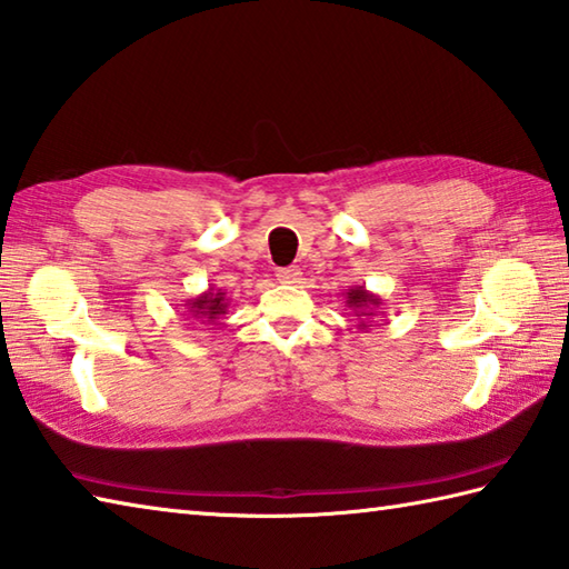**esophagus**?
I'll list each match as a JSON object with an SVG mask.
<instances>
[{"instance_id": "34e87169", "label": "esophagus", "mask_w": 569, "mask_h": 569, "mask_svg": "<svg viewBox=\"0 0 569 569\" xmlns=\"http://www.w3.org/2000/svg\"><path fill=\"white\" fill-rule=\"evenodd\" d=\"M276 278H278V281H281V283H298L300 269H298V266H283V269L276 271Z\"/></svg>"}]
</instances>
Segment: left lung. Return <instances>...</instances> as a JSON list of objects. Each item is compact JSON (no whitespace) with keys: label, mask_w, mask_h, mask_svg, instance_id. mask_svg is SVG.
<instances>
[{"label":"left lung","mask_w":569,"mask_h":569,"mask_svg":"<svg viewBox=\"0 0 569 569\" xmlns=\"http://www.w3.org/2000/svg\"><path fill=\"white\" fill-rule=\"evenodd\" d=\"M345 303H348L350 310H355V316L365 318L360 320V330H367V318H375L377 313H382V298L367 291L365 286H350L348 293H345ZM372 322V320H370Z\"/></svg>","instance_id":"left-lung-1"}]
</instances>
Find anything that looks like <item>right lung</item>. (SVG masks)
<instances>
[{"instance_id": "right-lung-1", "label": "right lung", "mask_w": 569, "mask_h": 569, "mask_svg": "<svg viewBox=\"0 0 569 569\" xmlns=\"http://www.w3.org/2000/svg\"><path fill=\"white\" fill-rule=\"evenodd\" d=\"M184 308H187V313L192 316V320L214 322L229 310V298H227V293H221V288L217 291L214 286H209L204 293L189 298Z\"/></svg>"}]
</instances>
